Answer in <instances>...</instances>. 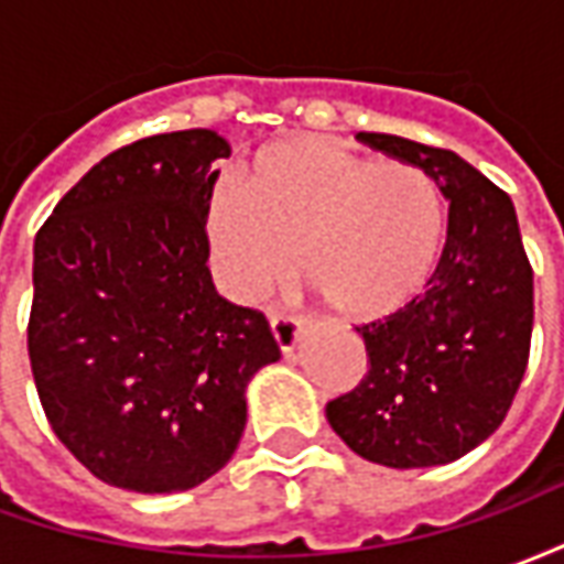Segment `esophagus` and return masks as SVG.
I'll return each instance as SVG.
<instances>
[{"mask_svg":"<svg viewBox=\"0 0 564 564\" xmlns=\"http://www.w3.org/2000/svg\"><path fill=\"white\" fill-rule=\"evenodd\" d=\"M271 335L281 347L283 354H290L295 344H299V335H302V323L290 314H271Z\"/></svg>","mask_w":564,"mask_h":564,"instance_id":"1","label":"esophagus"}]
</instances>
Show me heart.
Masks as SVG:
<instances>
[{
  "label": "heart",
  "mask_w": 564,
  "mask_h": 564,
  "mask_svg": "<svg viewBox=\"0 0 564 564\" xmlns=\"http://www.w3.org/2000/svg\"><path fill=\"white\" fill-rule=\"evenodd\" d=\"M444 235L435 184L402 160H366L317 135H290L241 165L205 210L214 278L259 302L293 278L350 319L402 311L432 278ZM296 259H292V253Z\"/></svg>",
  "instance_id": "obj_1"
}]
</instances>
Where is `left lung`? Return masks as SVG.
<instances>
[{"instance_id": "left-lung-1", "label": "left lung", "mask_w": 564, "mask_h": 564, "mask_svg": "<svg viewBox=\"0 0 564 564\" xmlns=\"http://www.w3.org/2000/svg\"><path fill=\"white\" fill-rule=\"evenodd\" d=\"M356 139L435 181L447 198V238L425 293L356 326L368 375L326 404V420L368 462L447 465L496 432L525 375L534 281L517 210L453 150L383 132Z\"/></svg>"}]
</instances>
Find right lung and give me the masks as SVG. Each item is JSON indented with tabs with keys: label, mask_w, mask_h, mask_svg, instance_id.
I'll list each match as a JSON object with an SVG mask.
<instances>
[{
	"label": "right lung",
	"mask_w": 564,
	"mask_h": 564,
	"mask_svg": "<svg viewBox=\"0 0 564 564\" xmlns=\"http://www.w3.org/2000/svg\"><path fill=\"white\" fill-rule=\"evenodd\" d=\"M210 129L96 162L35 235L30 366L44 416L105 484L184 492L232 459L247 383L278 362L269 319L226 302L205 247Z\"/></svg>",
	"instance_id": "1"
}]
</instances>
